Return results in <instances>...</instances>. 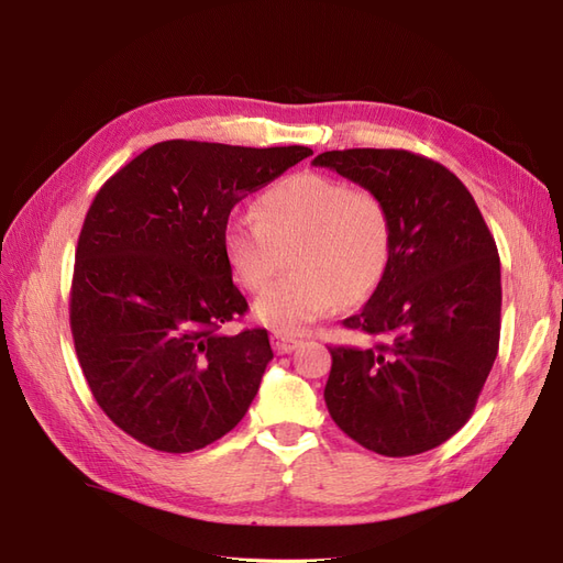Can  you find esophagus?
<instances>
[{
    "instance_id": "34e87169",
    "label": "esophagus",
    "mask_w": 563,
    "mask_h": 563,
    "mask_svg": "<svg viewBox=\"0 0 563 563\" xmlns=\"http://www.w3.org/2000/svg\"><path fill=\"white\" fill-rule=\"evenodd\" d=\"M300 345L298 338H288V335H282V333H275L272 335V347H275L277 354H288L294 352L296 347Z\"/></svg>"
}]
</instances>
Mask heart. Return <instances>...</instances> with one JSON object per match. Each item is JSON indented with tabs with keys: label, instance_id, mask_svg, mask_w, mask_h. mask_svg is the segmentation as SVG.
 Segmentation results:
<instances>
[{
	"label": "heart",
	"instance_id": "heart-1",
	"mask_svg": "<svg viewBox=\"0 0 563 563\" xmlns=\"http://www.w3.org/2000/svg\"><path fill=\"white\" fill-rule=\"evenodd\" d=\"M225 258L246 291H264L292 251L295 275L255 300V317L294 335L340 302L368 298L385 279L395 223L387 201L323 174H296L265 190L255 216H234L223 232Z\"/></svg>",
	"mask_w": 563,
	"mask_h": 563
}]
</instances>
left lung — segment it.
Wrapping results in <instances>:
<instances>
[{"label": "left lung", "instance_id": "left-lung-1", "mask_svg": "<svg viewBox=\"0 0 563 563\" xmlns=\"http://www.w3.org/2000/svg\"><path fill=\"white\" fill-rule=\"evenodd\" d=\"M314 166L378 192L395 223L385 279L343 327L323 399L356 444L387 457L444 444L470 420L498 356L500 258L467 187L408 150H331Z\"/></svg>", "mask_w": 563, "mask_h": 563}]
</instances>
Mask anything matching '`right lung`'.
<instances>
[{"instance_id": "obj_1", "label": "right lung", "mask_w": 563, "mask_h": 563, "mask_svg": "<svg viewBox=\"0 0 563 563\" xmlns=\"http://www.w3.org/2000/svg\"><path fill=\"white\" fill-rule=\"evenodd\" d=\"M310 155L164 141L98 190L75 253L70 329L93 399L141 444L190 453L249 411L272 347L265 329L223 333L249 310L223 232L234 203Z\"/></svg>"}]
</instances>
